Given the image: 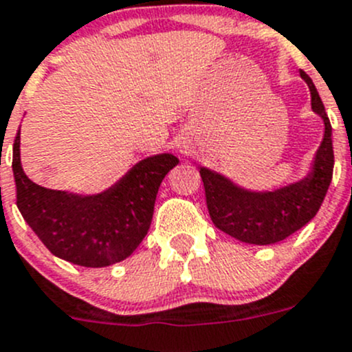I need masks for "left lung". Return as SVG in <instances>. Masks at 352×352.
<instances>
[{
    "instance_id": "obj_1",
    "label": "left lung",
    "mask_w": 352,
    "mask_h": 352,
    "mask_svg": "<svg viewBox=\"0 0 352 352\" xmlns=\"http://www.w3.org/2000/svg\"><path fill=\"white\" fill-rule=\"evenodd\" d=\"M311 93V108L325 123L324 140L315 155L314 173L303 181L271 193H251L234 186L229 179L201 168L206 208L213 226L245 244L270 245L285 241L309 223L329 190L334 171L332 126L325 107L309 74L300 72Z\"/></svg>"
}]
</instances>
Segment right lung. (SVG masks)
<instances>
[{
    "label": "right lung",
    "instance_id": "right-lung-1",
    "mask_svg": "<svg viewBox=\"0 0 352 352\" xmlns=\"http://www.w3.org/2000/svg\"><path fill=\"white\" fill-rule=\"evenodd\" d=\"M177 162L171 154L154 155L104 193L74 197L28 179L20 164L18 130L12 162L16 206L54 256L78 266H110L132 254L146 237L161 181Z\"/></svg>",
    "mask_w": 352,
    "mask_h": 352
}]
</instances>
